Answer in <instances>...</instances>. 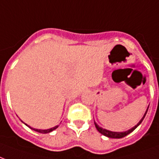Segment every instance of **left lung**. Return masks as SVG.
Wrapping results in <instances>:
<instances>
[{"label": "left lung", "mask_w": 159, "mask_h": 159, "mask_svg": "<svg viewBox=\"0 0 159 159\" xmlns=\"http://www.w3.org/2000/svg\"><path fill=\"white\" fill-rule=\"evenodd\" d=\"M148 109H147V111H146V112H145L144 116L143 117V118L140 120V122H139V123H138L136 126H135V127H133L132 129H129V130L126 131V132H122V133H117V132H111V131L106 130V129H103V128H100V127H99V126L95 123V122H94V124H95L96 128L98 129V131L99 133H102V135H104V136L108 137V138H111V139H122V138L127 136L128 134H129L130 133H132L133 130H135V129L138 128V126H139V124L142 123V122H143V118L145 117V116H146V113H147V112H148Z\"/></svg>", "instance_id": "8db88e82"}]
</instances>
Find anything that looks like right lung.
Returning a JSON list of instances; mask_svg holds the SVG:
<instances>
[{
  "instance_id": "1",
  "label": "right lung",
  "mask_w": 159,
  "mask_h": 159,
  "mask_svg": "<svg viewBox=\"0 0 159 159\" xmlns=\"http://www.w3.org/2000/svg\"><path fill=\"white\" fill-rule=\"evenodd\" d=\"M29 128H31V127H29ZM58 128V126H56V127H54V128H50V129H47V130H40V129H35V128H31V129L34 131H36V132H38V133H50V132H52V131L55 130L56 128Z\"/></svg>"
}]
</instances>
